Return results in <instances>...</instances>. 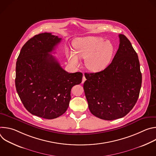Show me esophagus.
I'll return each instance as SVG.
<instances>
[{
  "label": "esophagus",
  "instance_id": "esophagus-1",
  "mask_svg": "<svg viewBox=\"0 0 156 156\" xmlns=\"http://www.w3.org/2000/svg\"><path fill=\"white\" fill-rule=\"evenodd\" d=\"M86 81V78H85V76H84V75H83V80H82V83H83L84 81Z\"/></svg>",
  "mask_w": 156,
  "mask_h": 156
}]
</instances>
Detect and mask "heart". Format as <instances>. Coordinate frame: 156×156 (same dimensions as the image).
<instances>
[{
  "instance_id": "1",
  "label": "heart",
  "mask_w": 156,
  "mask_h": 156,
  "mask_svg": "<svg viewBox=\"0 0 156 156\" xmlns=\"http://www.w3.org/2000/svg\"><path fill=\"white\" fill-rule=\"evenodd\" d=\"M73 46L75 52H66L69 62L77 66L80 65L78 57L84 58L86 68L94 72L105 69L112 60L115 52L113 43L105 41L101 37H78L73 41Z\"/></svg>"
}]
</instances>
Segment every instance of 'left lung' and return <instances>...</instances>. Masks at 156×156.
Returning <instances> with one entry per match:
<instances>
[{
  "label": "left lung",
  "mask_w": 156,
  "mask_h": 156,
  "mask_svg": "<svg viewBox=\"0 0 156 156\" xmlns=\"http://www.w3.org/2000/svg\"><path fill=\"white\" fill-rule=\"evenodd\" d=\"M118 51L104 70L85 73L83 88L93 115L105 120L122 118L136 104L142 83L137 53L130 41L119 34Z\"/></svg>",
  "instance_id": "left-lung-1"
}]
</instances>
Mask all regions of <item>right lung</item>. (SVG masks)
Wrapping results in <instances>:
<instances>
[{
  "label": "right lung",
  "instance_id": "obj_1",
  "mask_svg": "<svg viewBox=\"0 0 156 156\" xmlns=\"http://www.w3.org/2000/svg\"><path fill=\"white\" fill-rule=\"evenodd\" d=\"M61 39L49 33L35 35L22 47L16 63L15 86L22 103L31 114L46 119L66 112L72 87L82 81V73L66 72L51 54Z\"/></svg>",
  "mask_w": 156,
  "mask_h": 156
}]
</instances>
